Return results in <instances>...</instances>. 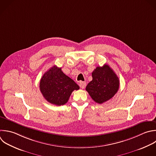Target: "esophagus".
Masks as SVG:
<instances>
[{"mask_svg":"<svg viewBox=\"0 0 156 156\" xmlns=\"http://www.w3.org/2000/svg\"><path fill=\"white\" fill-rule=\"evenodd\" d=\"M79 86H80V87L81 88L83 89V88H85V86H86V83H85V82H80L79 83Z\"/></svg>","mask_w":156,"mask_h":156,"instance_id":"esophagus-1","label":"esophagus"}]
</instances>
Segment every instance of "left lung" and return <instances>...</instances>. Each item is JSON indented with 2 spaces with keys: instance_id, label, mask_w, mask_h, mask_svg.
Returning <instances> with one entry per match:
<instances>
[{
  "instance_id": "left-lung-1",
  "label": "left lung",
  "mask_w": 156,
  "mask_h": 156,
  "mask_svg": "<svg viewBox=\"0 0 156 156\" xmlns=\"http://www.w3.org/2000/svg\"><path fill=\"white\" fill-rule=\"evenodd\" d=\"M92 80L86 90L94 101L102 104L116 93L119 87V79L108 65L98 66L92 73Z\"/></svg>"
}]
</instances>
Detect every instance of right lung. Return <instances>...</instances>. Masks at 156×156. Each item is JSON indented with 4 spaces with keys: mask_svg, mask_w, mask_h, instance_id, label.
Returning a JSON list of instances; mask_svg holds the SVG:
<instances>
[{
    "mask_svg": "<svg viewBox=\"0 0 156 156\" xmlns=\"http://www.w3.org/2000/svg\"><path fill=\"white\" fill-rule=\"evenodd\" d=\"M40 89L47 101L60 106L68 102L72 92L79 90V86L65 75L61 68L54 66L41 77Z\"/></svg>",
    "mask_w": 156,
    "mask_h": 156,
    "instance_id": "1",
    "label": "right lung"
}]
</instances>
